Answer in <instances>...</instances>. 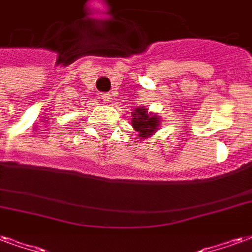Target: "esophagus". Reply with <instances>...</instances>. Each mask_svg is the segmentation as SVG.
<instances>
[{"label":"esophagus","mask_w":252,"mask_h":252,"mask_svg":"<svg viewBox=\"0 0 252 252\" xmlns=\"http://www.w3.org/2000/svg\"><path fill=\"white\" fill-rule=\"evenodd\" d=\"M99 98H101V99L103 102H110V99H111L110 94H109V93H101V95H99Z\"/></svg>","instance_id":"34e87169"}]
</instances>
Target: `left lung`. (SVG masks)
<instances>
[{"label":"left lung","mask_w":252,"mask_h":252,"mask_svg":"<svg viewBox=\"0 0 252 252\" xmlns=\"http://www.w3.org/2000/svg\"><path fill=\"white\" fill-rule=\"evenodd\" d=\"M160 119L158 115L151 114L146 107H137L133 113V127L139 133L142 139L151 137L158 130Z\"/></svg>","instance_id":"8db88e82"}]
</instances>
